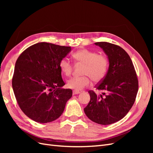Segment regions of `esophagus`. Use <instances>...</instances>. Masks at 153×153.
Returning a JSON list of instances; mask_svg holds the SVG:
<instances>
[{"instance_id": "34e87169", "label": "esophagus", "mask_w": 153, "mask_h": 153, "mask_svg": "<svg viewBox=\"0 0 153 153\" xmlns=\"http://www.w3.org/2000/svg\"><path fill=\"white\" fill-rule=\"evenodd\" d=\"M80 91H73V95L78 94H80Z\"/></svg>"}]
</instances>
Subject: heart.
<instances>
[{
    "mask_svg": "<svg viewBox=\"0 0 153 153\" xmlns=\"http://www.w3.org/2000/svg\"><path fill=\"white\" fill-rule=\"evenodd\" d=\"M77 62L84 64L80 77H72L67 82V85L75 91H81L91 84V79L98 82L105 77L108 67V61L105 55L98 54L94 51L81 49L73 54ZM59 68L66 76H69L72 71V64L67 57H63L59 62Z\"/></svg>",
    "mask_w": 153,
    "mask_h": 153,
    "instance_id": "b5f03b06",
    "label": "heart"
}]
</instances>
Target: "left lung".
Instances as JSON below:
<instances>
[{"label": "left lung", "mask_w": 153, "mask_h": 153, "mask_svg": "<svg viewBox=\"0 0 153 153\" xmlns=\"http://www.w3.org/2000/svg\"><path fill=\"white\" fill-rule=\"evenodd\" d=\"M107 56L109 67L105 78L96 87L103 93L89 91L90 101L84 112L92 121L108 125L122 119L132 107L138 82L131 59L121 47L107 42L95 43Z\"/></svg>", "instance_id": "left-lung-1"}]
</instances>
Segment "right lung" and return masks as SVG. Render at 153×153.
<instances>
[{
	"label": "right lung",
	"instance_id": "right-lung-1",
	"mask_svg": "<svg viewBox=\"0 0 153 153\" xmlns=\"http://www.w3.org/2000/svg\"><path fill=\"white\" fill-rule=\"evenodd\" d=\"M70 47L41 42L27 48L18 58L12 80L14 94L27 117L39 123L58 119L72 90L63 89L59 62Z\"/></svg>",
	"mask_w": 153,
	"mask_h": 153
}]
</instances>
